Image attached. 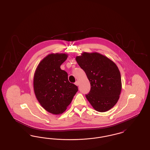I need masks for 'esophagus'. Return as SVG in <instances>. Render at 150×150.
<instances>
[{
	"label": "esophagus",
	"instance_id": "obj_1",
	"mask_svg": "<svg viewBox=\"0 0 150 150\" xmlns=\"http://www.w3.org/2000/svg\"><path fill=\"white\" fill-rule=\"evenodd\" d=\"M75 84L76 85V86H78L79 85V83L78 81H76L75 83Z\"/></svg>",
	"mask_w": 150,
	"mask_h": 150
}]
</instances>
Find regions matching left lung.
Returning <instances> with one entry per match:
<instances>
[{"label":"left lung","mask_w":150,"mask_h":150,"mask_svg":"<svg viewBox=\"0 0 150 150\" xmlns=\"http://www.w3.org/2000/svg\"><path fill=\"white\" fill-rule=\"evenodd\" d=\"M76 61L91 83L86 98L97 111L103 112L114 106L121 93L120 72L114 62L97 52H83Z\"/></svg>","instance_id":"1"}]
</instances>
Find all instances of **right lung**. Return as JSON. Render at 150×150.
<instances>
[{
  "label": "right lung",
  "mask_w": 150,
  "mask_h": 150,
  "mask_svg": "<svg viewBox=\"0 0 150 150\" xmlns=\"http://www.w3.org/2000/svg\"><path fill=\"white\" fill-rule=\"evenodd\" d=\"M65 53H51L44 57L36 69L34 91L40 105L54 115L63 113L78 91L69 82L68 74L60 66L67 58Z\"/></svg>",
  "instance_id": "add662e5"
}]
</instances>
